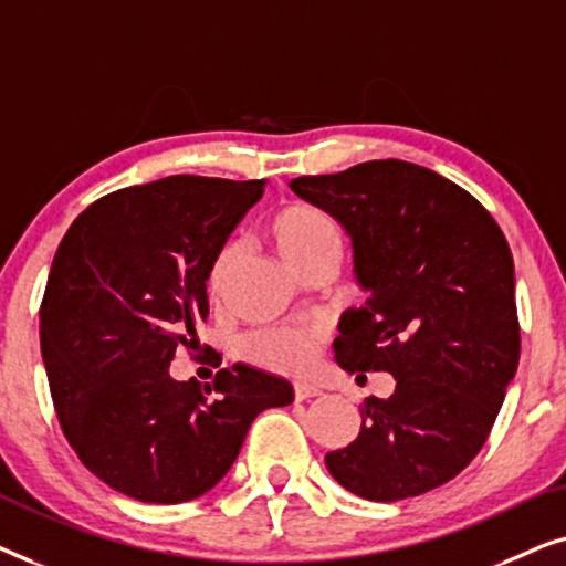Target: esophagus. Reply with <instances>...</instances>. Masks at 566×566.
Listing matches in <instances>:
<instances>
[{
	"label": "esophagus",
	"instance_id": "obj_1",
	"mask_svg": "<svg viewBox=\"0 0 566 566\" xmlns=\"http://www.w3.org/2000/svg\"><path fill=\"white\" fill-rule=\"evenodd\" d=\"M319 389H316V386H312V384H296L293 386V397H296V401H306V399H314V397H319Z\"/></svg>",
	"mask_w": 566,
	"mask_h": 566
}]
</instances>
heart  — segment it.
<instances>
[{"label": "heart", "instance_id": "obj_1", "mask_svg": "<svg viewBox=\"0 0 566 566\" xmlns=\"http://www.w3.org/2000/svg\"><path fill=\"white\" fill-rule=\"evenodd\" d=\"M268 234L281 252V258L293 270H301L316 254L337 250L339 252V227L324 208L306 203V200H291L283 203L270 216ZM237 244L227 242L213 252L206 270V289L213 301L227 296L231 270L237 265ZM322 343V329L314 324L301 327H270L258 329L242 339V355L258 366L275 370V374L298 376L312 368Z\"/></svg>", "mask_w": 566, "mask_h": 566}]
</instances>
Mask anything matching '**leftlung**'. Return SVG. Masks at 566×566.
<instances>
[{"instance_id":"8db88e82","label":"left lung","mask_w":566,"mask_h":566,"mask_svg":"<svg viewBox=\"0 0 566 566\" xmlns=\"http://www.w3.org/2000/svg\"><path fill=\"white\" fill-rule=\"evenodd\" d=\"M291 190L347 229L370 291L339 322L337 363L397 381L363 401L358 438L324 455L329 474L374 502L451 482L490 438L521 358L505 234L471 192L412 161L296 177Z\"/></svg>"}]
</instances>
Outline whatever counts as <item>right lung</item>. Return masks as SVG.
I'll return each instance as SVG.
<instances>
[{
    "label": "right lung",
    "mask_w": 566,
    "mask_h": 566,
    "mask_svg": "<svg viewBox=\"0 0 566 566\" xmlns=\"http://www.w3.org/2000/svg\"><path fill=\"white\" fill-rule=\"evenodd\" d=\"M265 182L172 175L107 192L76 216L41 301V350L80 461L138 502L175 505L231 469L254 417L285 407V378L221 368L175 381L169 360L208 316L206 270Z\"/></svg>",
    "instance_id": "add662e5"
}]
</instances>
